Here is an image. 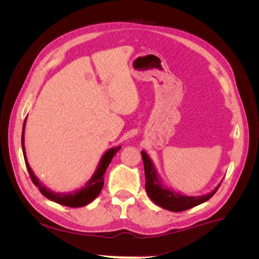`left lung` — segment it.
<instances>
[{
  "label": "left lung",
  "instance_id": "8db88e82",
  "mask_svg": "<svg viewBox=\"0 0 259 259\" xmlns=\"http://www.w3.org/2000/svg\"><path fill=\"white\" fill-rule=\"evenodd\" d=\"M142 156L145 166L146 192L156 205L167 210L183 211L202 204L213 197L223 182L222 180L214 190L206 194L198 195V197L186 195L180 191H175L173 188L167 187L162 182V178L158 173L153 161L149 158V155L144 150L142 151Z\"/></svg>",
  "mask_w": 259,
  "mask_h": 259
}]
</instances>
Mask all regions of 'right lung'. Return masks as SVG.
<instances>
[{
    "label": "right lung",
    "instance_id": "add662e5",
    "mask_svg": "<svg viewBox=\"0 0 259 259\" xmlns=\"http://www.w3.org/2000/svg\"><path fill=\"white\" fill-rule=\"evenodd\" d=\"M26 121H27V117L25 120V123H23L22 134H21V147H22L23 158H25L26 166L29 171V175L31 179H32L33 184L38 188L40 192L46 199H49L55 203H58L60 205H65L69 207H82L90 204L93 200H95L104 187V176L107 170V167L109 166V164H110L115 153L121 149V146L110 148L109 150H107L104 153V155L101 156V159L98 163L97 168L95 169V171H94L93 176L91 177V179H89L88 182H86V184H84L83 187L80 188V189L73 190L71 192H62V193L55 192L38 180V178L34 175L32 168H31L29 165L27 155H26V148H25Z\"/></svg>",
    "mask_w": 259,
    "mask_h": 259
}]
</instances>
